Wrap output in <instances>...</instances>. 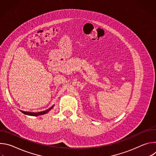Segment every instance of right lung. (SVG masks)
Instances as JSON below:
<instances>
[{"label":"right lung","instance_id":"right-lung-1","mask_svg":"<svg viewBox=\"0 0 156 156\" xmlns=\"http://www.w3.org/2000/svg\"><path fill=\"white\" fill-rule=\"evenodd\" d=\"M54 106V105H53L51 108L47 109L46 110L42 111V112H25V111H22V110H20V111H21L22 113L25 114V115H31V116H38V115H44V114H47L48 112H49V111L53 108Z\"/></svg>","mask_w":156,"mask_h":156}]
</instances>
